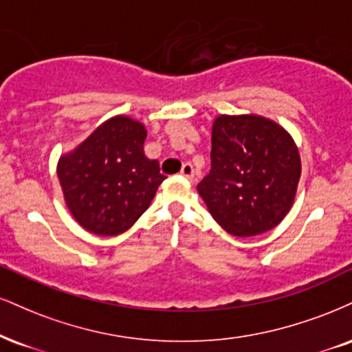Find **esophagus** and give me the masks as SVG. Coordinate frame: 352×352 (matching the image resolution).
<instances>
[{
    "instance_id": "esophagus-1",
    "label": "esophagus",
    "mask_w": 352,
    "mask_h": 352,
    "mask_svg": "<svg viewBox=\"0 0 352 352\" xmlns=\"http://www.w3.org/2000/svg\"><path fill=\"white\" fill-rule=\"evenodd\" d=\"M180 175L185 177V179L192 182L193 177H195V170H193V165L192 164H184L182 165V170H180Z\"/></svg>"
}]
</instances>
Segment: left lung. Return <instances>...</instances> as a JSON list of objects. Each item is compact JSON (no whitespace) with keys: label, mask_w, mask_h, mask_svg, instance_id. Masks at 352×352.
<instances>
[{"label":"left lung","mask_w":352,"mask_h":352,"mask_svg":"<svg viewBox=\"0 0 352 352\" xmlns=\"http://www.w3.org/2000/svg\"><path fill=\"white\" fill-rule=\"evenodd\" d=\"M302 162L292 135L257 114H221L211 131V170L198 184L211 217L234 236H257L285 218Z\"/></svg>","instance_id":"left-lung-1"}]
</instances>
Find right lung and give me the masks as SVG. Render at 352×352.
Wrapping results in <instances>:
<instances>
[{
    "label": "right lung",
    "instance_id": "1",
    "mask_svg": "<svg viewBox=\"0 0 352 352\" xmlns=\"http://www.w3.org/2000/svg\"><path fill=\"white\" fill-rule=\"evenodd\" d=\"M146 135L139 121L114 116L58 159L63 198L83 230L121 234L149 208L165 175L144 154Z\"/></svg>",
    "mask_w": 352,
    "mask_h": 352
}]
</instances>
